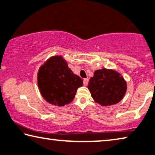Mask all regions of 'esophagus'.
<instances>
[{"label":"esophagus","mask_w":155,"mask_h":155,"mask_svg":"<svg viewBox=\"0 0 155 155\" xmlns=\"http://www.w3.org/2000/svg\"><path fill=\"white\" fill-rule=\"evenodd\" d=\"M88 82H89V79H88V78H84V80H83V84H84V85L87 86V84H88Z\"/></svg>","instance_id":"obj_1"}]
</instances>
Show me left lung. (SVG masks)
Masks as SVG:
<instances>
[{
    "label": "left lung",
    "instance_id": "obj_1",
    "mask_svg": "<svg viewBox=\"0 0 155 155\" xmlns=\"http://www.w3.org/2000/svg\"><path fill=\"white\" fill-rule=\"evenodd\" d=\"M88 89L95 102L102 106H111L124 97L127 84L119 73L103 68L95 71L89 79Z\"/></svg>",
    "mask_w": 155,
    "mask_h": 155
}]
</instances>
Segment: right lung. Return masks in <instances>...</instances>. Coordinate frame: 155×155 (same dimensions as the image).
Segmentation results:
<instances>
[{"label": "right lung", "mask_w": 155, "mask_h": 155, "mask_svg": "<svg viewBox=\"0 0 155 155\" xmlns=\"http://www.w3.org/2000/svg\"><path fill=\"white\" fill-rule=\"evenodd\" d=\"M38 86L42 96L51 104L63 106L71 102L83 80L74 74L61 56H54L38 72Z\"/></svg>", "instance_id": "add662e5"}]
</instances>
